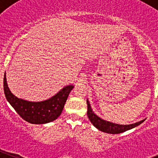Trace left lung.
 <instances>
[{"label": "left lung", "mask_w": 158, "mask_h": 158, "mask_svg": "<svg viewBox=\"0 0 158 158\" xmlns=\"http://www.w3.org/2000/svg\"><path fill=\"white\" fill-rule=\"evenodd\" d=\"M86 102L87 106H88L87 115H88V118L89 120H90L91 123L97 129H98L101 131L106 132V133L112 134V135L122 133V132H125L126 131L130 130V129L138 126V125H141L142 122H144L145 121V119H144V120H141L140 122H136V123L131 124V125H118V124L108 122V121L101 118L98 117V115H96L94 113L92 108H91L90 103H89L88 99L86 100Z\"/></svg>", "instance_id": "obj_1"}]
</instances>
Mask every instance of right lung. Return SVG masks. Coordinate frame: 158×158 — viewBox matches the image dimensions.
I'll use <instances>...</instances> for the list:
<instances>
[{
  "label": "right lung",
  "mask_w": 158,
  "mask_h": 158,
  "mask_svg": "<svg viewBox=\"0 0 158 158\" xmlns=\"http://www.w3.org/2000/svg\"><path fill=\"white\" fill-rule=\"evenodd\" d=\"M73 87V85H66L49 99L42 102H30L15 96L9 89L6 74L4 78V91L7 102L22 118L35 125L47 124L56 120L61 114Z\"/></svg>",
  "instance_id": "1"
}]
</instances>
